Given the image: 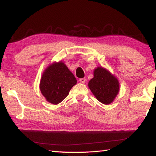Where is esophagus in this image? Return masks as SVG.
<instances>
[{"label": "esophagus", "instance_id": "1", "mask_svg": "<svg viewBox=\"0 0 156 156\" xmlns=\"http://www.w3.org/2000/svg\"><path fill=\"white\" fill-rule=\"evenodd\" d=\"M79 81H80L81 83H85V81H86V79L84 78H80V80H79Z\"/></svg>", "mask_w": 156, "mask_h": 156}]
</instances>
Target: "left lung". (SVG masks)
<instances>
[{"label":"left lung","mask_w":156,"mask_h":156,"mask_svg":"<svg viewBox=\"0 0 156 156\" xmlns=\"http://www.w3.org/2000/svg\"><path fill=\"white\" fill-rule=\"evenodd\" d=\"M88 86L96 99L105 105H109L114 100L120 89L118 80L103 67H97L94 72V78Z\"/></svg>","instance_id":"1"}]
</instances>
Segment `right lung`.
<instances>
[{
  "mask_svg": "<svg viewBox=\"0 0 156 156\" xmlns=\"http://www.w3.org/2000/svg\"><path fill=\"white\" fill-rule=\"evenodd\" d=\"M77 80L64 62H54L42 75L40 89L49 102L57 105L68 96Z\"/></svg>",
  "mask_w": 156,
  "mask_h": 156,
  "instance_id": "1",
  "label": "right lung"
}]
</instances>
